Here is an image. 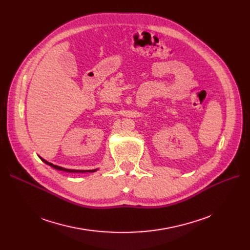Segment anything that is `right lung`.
I'll return each mask as SVG.
<instances>
[{"label":"right lung","mask_w":250,"mask_h":250,"mask_svg":"<svg viewBox=\"0 0 250 250\" xmlns=\"http://www.w3.org/2000/svg\"><path fill=\"white\" fill-rule=\"evenodd\" d=\"M44 163H46L47 165H49V166H51V167H54L55 169H58V170H62V171H67V172H94L95 170H75V169H67V168H62V167H61V166H58V165H54V164H51V163H49V162H47V161H45L44 159H42V158H41Z\"/></svg>","instance_id":"right-lung-1"}]
</instances>
